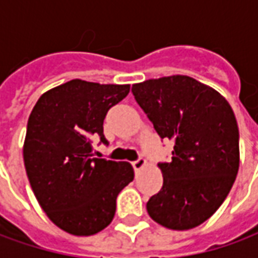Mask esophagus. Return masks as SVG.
<instances>
[{
  "label": "esophagus",
  "instance_id": "1",
  "mask_svg": "<svg viewBox=\"0 0 258 258\" xmlns=\"http://www.w3.org/2000/svg\"><path fill=\"white\" fill-rule=\"evenodd\" d=\"M145 164H146L145 159H144V157H138V159H137L135 162H133V167H134L135 171H138V170L144 167Z\"/></svg>",
  "mask_w": 258,
  "mask_h": 258
}]
</instances>
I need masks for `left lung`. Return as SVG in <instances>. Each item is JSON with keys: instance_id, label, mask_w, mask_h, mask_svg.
I'll return each instance as SVG.
<instances>
[{"instance_id": "8db88e82", "label": "left lung", "mask_w": 258, "mask_h": 258, "mask_svg": "<svg viewBox=\"0 0 258 258\" xmlns=\"http://www.w3.org/2000/svg\"><path fill=\"white\" fill-rule=\"evenodd\" d=\"M133 95L162 140L170 162L159 163L163 186L146 203L160 225L185 231L209 220L239 170V130L232 107L216 90L188 76L146 80Z\"/></svg>"}]
</instances>
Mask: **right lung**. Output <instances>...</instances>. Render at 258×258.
<instances>
[{
	"instance_id": "add662e5",
	"label": "right lung",
	"mask_w": 258,
	"mask_h": 258,
	"mask_svg": "<svg viewBox=\"0 0 258 258\" xmlns=\"http://www.w3.org/2000/svg\"><path fill=\"white\" fill-rule=\"evenodd\" d=\"M130 85L72 80L40 96L27 121L23 159L31 189L48 218L66 232L90 236L112 222L120 190L134 179L127 162L92 156L107 110Z\"/></svg>"
}]
</instances>
